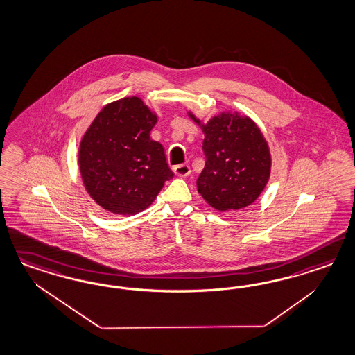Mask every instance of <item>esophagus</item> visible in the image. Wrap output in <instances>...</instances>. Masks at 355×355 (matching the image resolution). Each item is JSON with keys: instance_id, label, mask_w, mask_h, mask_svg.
I'll use <instances>...</instances> for the list:
<instances>
[{"instance_id": "esophagus-1", "label": "esophagus", "mask_w": 355, "mask_h": 355, "mask_svg": "<svg viewBox=\"0 0 355 355\" xmlns=\"http://www.w3.org/2000/svg\"><path fill=\"white\" fill-rule=\"evenodd\" d=\"M173 172H175V175L184 178V176H188L191 173V167L188 164H179V166L173 167Z\"/></svg>"}]
</instances>
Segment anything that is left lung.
Wrapping results in <instances>:
<instances>
[{
  "label": "left lung",
  "mask_w": 355,
  "mask_h": 355,
  "mask_svg": "<svg viewBox=\"0 0 355 355\" xmlns=\"http://www.w3.org/2000/svg\"><path fill=\"white\" fill-rule=\"evenodd\" d=\"M201 128L206 160L197 179L198 193L220 211L251 205L270 175V153L261 130L238 114H220Z\"/></svg>",
  "instance_id": "left-lung-1"
}]
</instances>
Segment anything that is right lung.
Instances as JSON below:
<instances>
[{"label": "right lung", "instance_id": "add662e5", "mask_svg": "<svg viewBox=\"0 0 355 355\" xmlns=\"http://www.w3.org/2000/svg\"><path fill=\"white\" fill-rule=\"evenodd\" d=\"M157 123L137 96L107 104L80 141V175L92 200L105 210L133 216L155 200L173 178L159 142L150 138Z\"/></svg>", "mask_w": 355, "mask_h": 355}]
</instances>
